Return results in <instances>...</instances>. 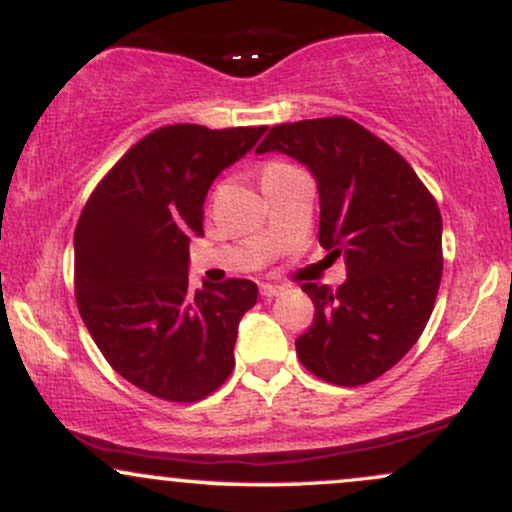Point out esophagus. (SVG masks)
I'll return each mask as SVG.
<instances>
[{"label":"esophagus","instance_id":"obj_1","mask_svg":"<svg viewBox=\"0 0 512 512\" xmlns=\"http://www.w3.org/2000/svg\"><path fill=\"white\" fill-rule=\"evenodd\" d=\"M260 293L264 298H276V296H281V293H284V286H279V284H262L260 286Z\"/></svg>","mask_w":512,"mask_h":512}]
</instances>
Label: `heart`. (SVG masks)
I'll list each match as a JSON object with an SVG mask.
<instances>
[{
	"label": "heart",
	"mask_w": 512,
	"mask_h": 512,
	"mask_svg": "<svg viewBox=\"0 0 512 512\" xmlns=\"http://www.w3.org/2000/svg\"><path fill=\"white\" fill-rule=\"evenodd\" d=\"M281 168H286L284 163H272V166H267V170H264V175H267V173H274V170H281Z\"/></svg>",
	"instance_id": "heart-1"
}]
</instances>
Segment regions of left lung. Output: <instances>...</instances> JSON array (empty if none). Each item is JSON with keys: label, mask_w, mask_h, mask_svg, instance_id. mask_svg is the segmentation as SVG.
I'll list each match as a JSON object with an SVG mask.
<instances>
[{"label": "left lung", "mask_w": 512, "mask_h": 512, "mask_svg": "<svg viewBox=\"0 0 512 512\" xmlns=\"http://www.w3.org/2000/svg\"><path fill=\"white\" fill-rule=\"evenodd\" d=\"M257 154L301 161L320 192V245L344 255L337 291L305 281L315 303L296 354L310 373L356 387L387 373L416 344L443 276V219L402 156L349 117L269 129Z\"/></svg>", "instance_id": "left-lung-1"}]
</instances>
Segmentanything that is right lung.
Segmentation results:
<instances>
[{"instance_id": "add662e5", "label": "right lung", "mask_w": 512, "mask_h": 512, "mask_svg": "<svg viewBox=\"0 0 512 512\" xmlns=\"http://www.w3.org/2000/svg\"><path fill=\"white\" fill-rule=\"evenodd\" d=\"M267 127L168 125L146 134L88 197L74 231L76 305L105 361L168 402H197L226 383L238 322L257 284L204 281L190 291V240L223 168Z\"/></svg>"}]
</instances>
